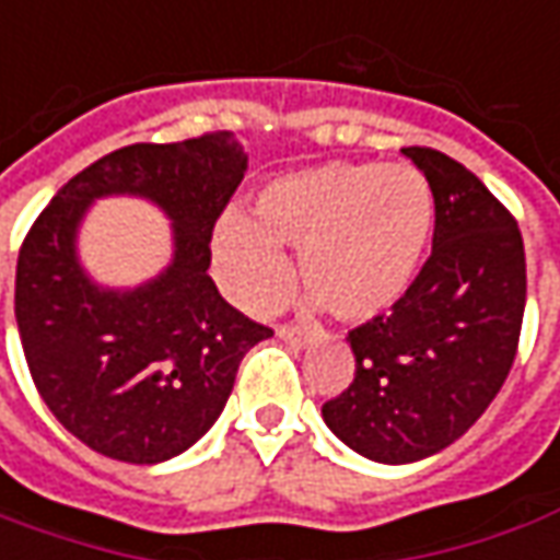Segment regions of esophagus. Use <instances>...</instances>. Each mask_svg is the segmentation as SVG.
I'll return each instance as SVG.
<instances>
[{
  "label": "esophagus",
  "instance_id": "34e87169",
  "mask_svg": "<svg viewBox=\"0 0 560 560\" xmlns=\"http://www.w3.org/2000/svg\"><path fill=\"white\" fill-rule=\"evenodd\" d=\"M279 340L281 343L294 346V349H303V346L312 343V337L303 328H294V325H281L279 328Z\"/></svg>",
  "mask_w": 560,
  "mask_h": 560
}]
</instances>
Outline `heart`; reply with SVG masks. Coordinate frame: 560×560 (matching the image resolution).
<instances>
[{
	"mask_svg": "<svg viewBox=\"0 0 560 560\" xmlns=\"http://www.w3.org/2000/svg\"><path fill=\"white\" fill-rule=\"evenodd\" d=\"M435 232V196L410 165L330 162L276 177L254 201V223L223 217L214 266L242 310L279 306L300 250V281L343 322L389 312L423 272Z\"/></svg>",
	"mask_w": 560,
	"mask_h": 560,
	"instance_id": "b5f03b06",
	"label": "heart"
}]
</instances>
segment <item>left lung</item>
I'll return each mask as SVG.
<instances>
[{
	"mask_svg": "<svg viewBox=\"0 0 560 560\" xmlns=\"http://www.w3.org/2000/svg\"><path fill=\"white\" fill-rule=\"evenodd\" d=\"M401 152L435 196L432 254L389 315L349 330L355 376L322 405L337 439L392 466L439 454L488 410L512 371L527 300L512 211L451 155Z\"/></svg>",
	"mask_w": 560,
	"mask_h": 560,
	"instance_id": "left-lung-1",
	"label": "left lung"
}]
</instances>
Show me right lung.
I'll return each mask as SVG.
<instances>
[{
  "label": "right lung",
  "instance_id": "obj_1",
  "mask_svg": "<svg viewBox=\"0 0 560 560\" xmlns=\"http://www.w3.org/2000/svg\"><path fill=\"white\" fill-rule=\"evenodd\" d=\"M245 168L230 137L131 143L60 186L26 232L14 276L26 368L57 423L91 451L137 466L184 454L220 417L245 352L272 337L208 276L217 217ZM116 191L175 220V264L135 292L97 289L74 260L84 208Z\"/></svg>",
  "mask_w": 560,
  "mask_h": 560
}]
</instances>
